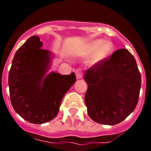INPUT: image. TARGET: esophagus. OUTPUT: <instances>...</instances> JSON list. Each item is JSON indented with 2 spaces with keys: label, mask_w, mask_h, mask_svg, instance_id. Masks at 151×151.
<instances>
[{
  "label": "esophagus",
  "mask_w": 151,
  "mask_h": 151,
  "mask_svg": "<svg viewBox=\"0 0 151 151\" xmlns=\"http://www.w3.org/2000/svg\"><path fill=\"white\" fill-rule=\"evenodd\" d=\"M75 74H76V77H77V78L78 79H80V78H81L83 77V72L82 70H81V69L78 68L77 69L75 70Z\"/></svg>",
  "instance_id": "esophagus-1"
}]
</instances>
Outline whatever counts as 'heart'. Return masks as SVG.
Listing matches in <instances>:
<instances>
[{"label": "heart", "instance_id": "heart-1", "mask_svg": "<svg viewBox=\"0 0 151 151\" xmlns=\"http://www.w3.org/2000/svg\"><path fill=\"white\" fill-rule=\"evenodd\" d=\"M113 51V45L109 41H104L101 39H96L88 43L84 50L85 55H91L89 63L96 65L106 59Z\"/></svg>", "mask_w": 151, "mask_h": 151}]
</instances>
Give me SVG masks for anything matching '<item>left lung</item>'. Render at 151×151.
I'll use <instances>...</instances> for the list:
<instances>
[{"mask_svg":"<svg viewBox=\"0 0 151 151\" xmlns=\"http://www.w3.org/2000/svg\"><path fill=\"white\" fill-rule=\"evenodd\" d=\"M85 97L88 114L94 122L114 125L136 108L141 88V74L133 55L124 48L85 71Z\"/></svg>","mask_w":151,"mask_h":151,"instance_id":"1","label":"left lung"}]
</instances>
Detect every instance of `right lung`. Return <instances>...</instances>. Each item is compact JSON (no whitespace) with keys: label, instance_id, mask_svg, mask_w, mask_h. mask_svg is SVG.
<instances>
[{"label":"right lung","instance_id":"right-lung-1","mask_svg":"<svg viewBox=\"0 0 151 151\" xmlns=\"http://www.w3.org/2000/svg\"><path fill=\"white\" fill-rule=\"evenodd\" d=\"M42 45L38 36L29 37L15 52L8 74L12 105L33 124H43L56 117L62 99L76 81L74 73L46 74L52 53L42 49Z\"/></svg>","mask_w":151,"mask_h":151}]
</instances>
